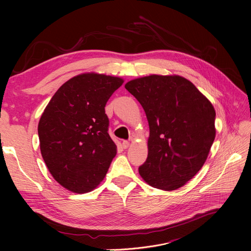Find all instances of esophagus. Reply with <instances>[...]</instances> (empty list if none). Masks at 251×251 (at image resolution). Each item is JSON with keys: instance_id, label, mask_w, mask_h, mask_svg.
Listing matches in <instances>:
<instances>
[{"instance_id": "1", "label": "esophagus", "mask_w": 251, "mask_h": 251, "mask_svg": "<svg viewBox=\"0 0 251 251\" xmlns=\"http://www.w3.org/2000/svg\"><path fill=\"white\" fill-rule=\"evenodd\" d=\"M128 147H130V142H128V141H123V148L124 149H127Z\"/></svg>"}]
</instances>
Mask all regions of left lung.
<instances>
[{"mask_svg": "<svg viewBox=\"0 0 251 251\" xmlns=\"http://www.w3.org/2000/svg\"><path fill=\"white\" fill-rule=\"evenodd\" d=\"M125 87L142 105L150 127L141 178L162 191L182 187L208 157L216 137L214 105L180 75L151 74Z\"/></svg>", "mask_w": 251, "mask_h": 251, "instance_id": "left-lung-1", "label": "left lung"}]
</instances>
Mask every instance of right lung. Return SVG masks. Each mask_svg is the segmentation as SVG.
Here are the masks:
<instances>
[{"label": "right lung", "instance_id": "obj_1", "mask_svg": "<svg viewBox=\"0 0 251 251\" xmlns=\"http://www.w3.org/2000/svg\"><path fill=\"white\" fill-rule=\"evenodd\" d=\"M124 78L87 72L67 80L39 121L41 154L59 183L75 194L93 191L104 179L116 144L104 107Z\"/></svg>", "mask_w": 251, "mask_h": 251}]
</instances>
